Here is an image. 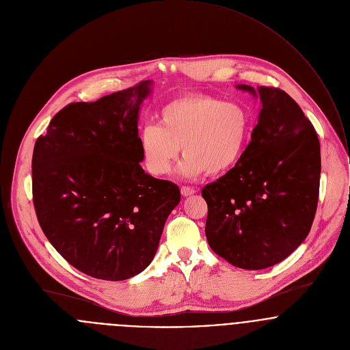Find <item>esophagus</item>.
<instances>
[{
    "mask_svg": "<svg viewBox=\"0 0 350 350\" xmlns=\"http://www.w3.org/2000/svg\"><path fill=\"white\" fill-rule=\"evenodd\" d=\"M180 193H182V196H183V197H189V196H193V194H196L197 191H196L193 187H189V186H182V189H180Z\"/></svg>",
    "mask_w": 350,
    "mask_h": 350,
    "instance_id": "34e87169",
    "label": "esophagus"
}]
</instances>
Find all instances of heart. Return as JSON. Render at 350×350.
Segmentation results:
<instances>
[{
    "instance_id": "b5f03b06",
    "label": "heart",
    "mask_w": 350,
    "mask_h": 350,
    "mask_svg": "<svg viewBox=\"0 0 350 350\" xmlns=\"http://www.w3.org/2000/svg\"><path fill=\"white\" fill-rule=\"evenodd\" d=\"M157 119L159 126L146 124L139 135L144 164L154 176L171 171L180 146L185 154L179 164L182 176L224 174L240 161L252 131V117L245 106L202 94L170 100Z\"/></svg>"
}]
</instances>
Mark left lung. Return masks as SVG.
Masks as SVG:
<instances>
[{"label": "left lung", "mask_w": 350, "mask_h": 350, "mask_svg": "<svg viewBox=\"0 0 350 350\" xmlns=\"http://www.w3.org/2000/svg\"><path fill=\"white\" fill-rule=\"evenodd\" d=\"M259 98L258 123L240 161L202 189L211 248L231 265L260 270L289 256L310 233L319 197L321 144L299 105L278 88Z\"/></svg>", "instance_id": "obj_1"}]
</instances>
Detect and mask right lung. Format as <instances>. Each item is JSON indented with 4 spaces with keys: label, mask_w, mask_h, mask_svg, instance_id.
Masks as SVG:
<instances>
[{
    "label": "right lung",
    "mask_w": 350,
    "mask_h": 350,
    "mask_svg": "<svg viewBox=\"0 0 350 350\" xmlns=\"http://www.w3.org/2000/svg\"><path fill=\"white\" fill-rule=\"evenodd\" d=\"M152 80L70 103L50 120L32 154V196L40 228L77 270L122 281L152 262L179 187L148 175L138 137Z\"/></svg>",
    "instance_id": "1"
}]
</instances>
